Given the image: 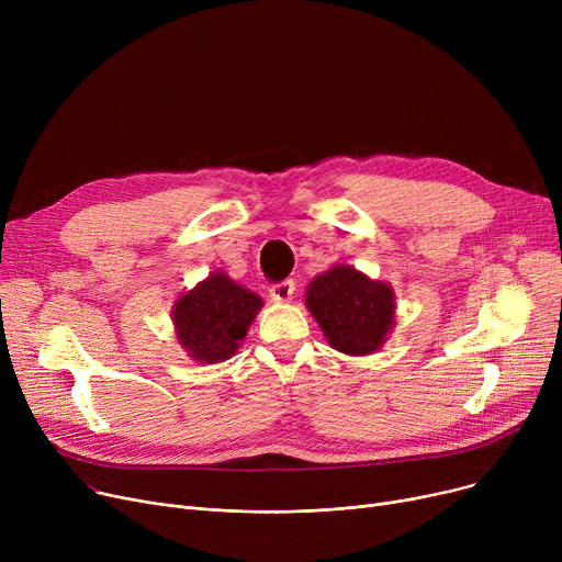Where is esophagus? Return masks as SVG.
Here are the masks:
<instances>
[{
    "label": "esophagus",
    "instance_id": "34e87169",
    "mask_svg": "<svg viewBox=\"0 0 562 562\" xmlns=\"http://www.w3.org/2000/svg\"><path fill=\"white\" fill-rule=\"evenodd\" d=\"M293 291H296V282H293V280L276 282V284H271V289H269L271 299H273V301H278V303H286V301H291Z\"/></svg>",
    "mask_w": 562,
    "mask_h": 562
}]
</instances>
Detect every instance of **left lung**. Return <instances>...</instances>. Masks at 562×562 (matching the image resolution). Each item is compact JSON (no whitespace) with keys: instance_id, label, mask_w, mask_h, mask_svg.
<instances>
[{"instance_id":"left-lung-1","label":"left lung","mask_w":562,"mask_h":562,"mask_svg":"<svg viewBox=\"0 0 562 562\" xmlns=\"http://www.w3.org/2000/svg\"><path fill=\"white\" fill-rule=\"evenodd\" d=\"M305 303L333 348L348 356H369L394 328V291L369 280L352 266L316 276Z\"/></svg>"}]
</instances>
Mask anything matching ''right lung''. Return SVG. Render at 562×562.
Instances as JSON below:
<instances>
[{"mask_svg": "<svg viewBox=\"0 0 562 562\" xmlns=\"http://www.w3.org/2000/svg\"><path fill=\"white\" fill-rule=\"evenodd\" d=\"M261 307L257 293L212 273L175 303L177 339L193 360L214 364L232 358Z\"/></svg>", "mask_w": 562, "mask_h": 562, "instance_id": "add662e5", "label": "right lung"}]
</instances>
